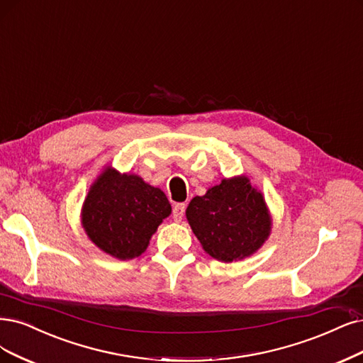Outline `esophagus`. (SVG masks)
Masks as SVG:
<instances>
[{"instance_id": "obj_1", "label": "esophagus", "mask_w": 363, "mask_h": 363, "mask_svg": "<svg viewBox=\"0 0 363 363\" xmlns=\"http://www.w3.org/2000/svg\"><path fill=\"white\" fill-rule=\"evenodd\" d=\"M184 212H185V203H177L173 206V220L179 223L184 217Z\"/></svg>"}]
</instances>
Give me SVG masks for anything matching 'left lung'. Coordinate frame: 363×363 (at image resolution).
<instances>
[{
	"label": "left lung",
	"mask_w": 363,
	"mask_h": 363,
	"mask_svg": "<svg viewBox=\"0 0 363 363\" xmlns=\"http://www.w3.org/2000/svg\"><path fill=\"white\" fill-rule=\"evenodd\" d=\"M185 216L205 252L224 263L252 256L272 230L264 196L245 174L223 178L193 197Z\"/></svg>",
	"instance_id": "8db88e82"
}]
</instances>
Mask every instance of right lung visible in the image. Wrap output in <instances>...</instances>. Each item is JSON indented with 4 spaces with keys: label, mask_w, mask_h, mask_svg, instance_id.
Instances as JSON below:
<instances>
[{
    "label": "right lung",
    "mask_w": 363,
    "mask_h": 363,
    "mask_svg": "<svg viewBox=\"0 0 363 363\" xmlns=\"http://www.w3.org/2000/svg\"><path fill=\"white\" fill-rule=\"evenodd\" d=\"M172 213L166 194L136 173L104 166L89 186L80 211L91 242L118 260L146 251L158 225Z\"/></svg>",
    "instance_id": "add662e5"
}]
</instances>
